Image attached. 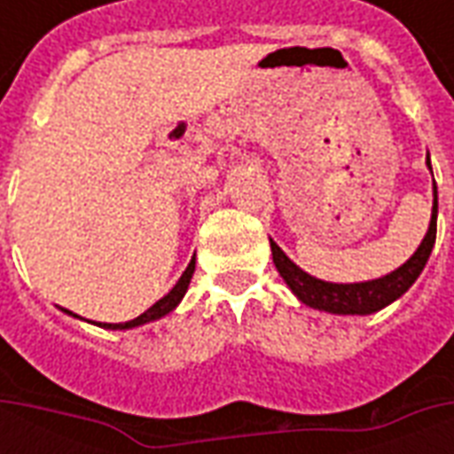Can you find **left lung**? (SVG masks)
Listing matches in <instances>:
<instances>
[{
	"label": "left lung",
	"mask_w": 454,
	"mask_h": 454,
	"mask_svg": "<svg viewBox=\"0 0 454 454\" xmlns=\"http://www.w3.org/2000/svg\"><path fill=\"white\" fill-rule=\"evenodd\" d=\"M435 231H438V189H435V179H433V214H430L428 233L420 240L419 250L399 270H394V272L380 277V279L355 282V285L324 282V279L306 275L301 267L294 265L275 240H270V246H272V260H275L277 272L282 275L286 286L294 292L301 304L318 309V311H328V314L367 316L380 311L384 306H389L391 301H396L401 294L409 292V286L419 279L423 267L428 262L430 250L435 246Z\"/></svg>",
	"instance_id": "left-lung-1"
}]
</instances>
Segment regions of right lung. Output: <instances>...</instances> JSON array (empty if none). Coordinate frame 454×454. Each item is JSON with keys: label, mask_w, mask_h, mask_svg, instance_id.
<instances>
[{"label": "right lung", "mask_w": 454, "mask_h": 454, "mask_svg": "<svg viewBox=\"0 0 454 454\" xmlns=\"http://www.w3.org/2000/svg\"><path fill=\"white\" fill-rule=\"evenodd\" d=\"M194 257H192V262L187 265V270L182 272V277L177 279V285L169 289L168 294L162 296L160 301H155V304L150 306L145 314H140L138 318H133V321H126V324H99L102 328H109V331H126V328H136V325H143V324H150V321H158V318H162V316H168L175 306L182 301V296H184V292H187L189 282H192V275H194Z\"/></svg>", "instance_id": "add662e5"}]
</instances>
